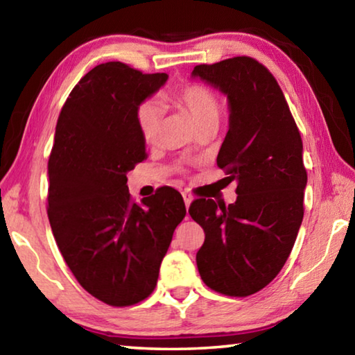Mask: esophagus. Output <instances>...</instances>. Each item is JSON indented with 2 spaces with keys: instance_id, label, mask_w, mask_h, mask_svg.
I'll return each instance as SVG.
<instances>
[{
  "instance_id": "34e87169",
  "label": "esophagus",
  "mask_w": 355,
  "mask_h": 355,
  "mask_svg": "<svg viewBox=\"0 0 355 355\" xmlns=\"http://www.w3.org/2000/svg\"><path fill=\"white\" fill-rule=\"evenodd\" d=\"M183 199H184V205H186V208H189L191 202H192V196H191V194H188V192H183Z\"/></svg>"
}]
</instances>
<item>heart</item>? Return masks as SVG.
Masks as SVG:
<instances>
[{"label": "heart", "mask_w": 355, "mask_h": 355, "mask_svg": "<svg viewBox=\"0 0 355 355\" xmlns=\"http://www.w3.org/2000/svg\"><path fill=\"white\" fill-rule=\"evenodd\" d=\"M167 98L188 112L199 130L218 127L222 106L219 97L209 87L202 84H184L172 89ZM136 123L144 142L155 144L163 125V110L152 100L141 101L136 107Z\"/></svg>", "instance_id": "1"}]
</instances>
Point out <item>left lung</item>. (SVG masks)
Instances as JSON below:
<instances>
[{"instance_id": "8db88e82", "label": "left lung", "mask_w": 355, "mask_h": 355, "mask_svg": "<svg viewBox=\"0 0 355 355\" xmlns=\"http://www.w3.org/2000/svg\"><path fill=\"white\" fill-rule=\"evenodd\" d=\"M192 76L228 98L230 127L218 166L238 194L228 207L213 199L191 203V218L205 232L197 268L208 288L245 297L271 284L296 241L307 184L302 139L277 80L257 59L200 64Z\"/></svg>"}]
</instances>
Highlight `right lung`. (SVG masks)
I'll return each instance as SVG.
<instances>
[{
  "label": "right lung",
  "instance_id": "obj_1",
  "mask_svg": "<svg viewBox=\"0 0 355 355\" xmlns=\"http://www.w3.org/2000/svg\"><path fill=\"white\" fill-rule=\"evenodd\" d=\"M167 80L123 62L84 75L59 114L48 159V219L56 244L84 290L111 307L153 293L161 261L186 216L169 186L137 203L127 173L147 159L136 107Z\"/></svg>",
  "mask_w": 355,
  "mask_h": 355
}]
</instances>
